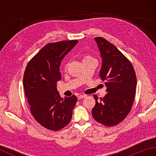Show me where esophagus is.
<instances>
[{"label":"esophagus","instance_id":"34e87169","mask_svg":"<svg viewBox=\"0 0 156 156\" xmlns=\"http://www.w3.org/2000/svg\"><path fill=\"white\" fill-rule=\"evenodd\" d=\"M86 97V95H79L78 97V100H80V99H82L83 98H84Z\"/></svg>","mask_w":156,"mask_h":156}]
</instances>
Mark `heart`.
<instances>
[{"mask_svg": "<svg viewBox=\"0 0 156 156\" xmlns=\"http://www.w3.org/2000/svg\"><path fill=\"white\" fill-rule=\"evenodd\" d=\"M90 58H92L90 57V56H86V57L84 58V59H90Z\"/></svg>", "mask_w": 156, "mask_h": 156, "instance_id": "b5f03b06", "label": "heart"}]
</instances>
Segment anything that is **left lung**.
Segmentation results:
<instances>
[{"instance_id": "8db88e82", "label": "left lung", "mask_w": 156, "mask_h": 156, "mask_svg": "<svg viewBox=\"0 0 156 156\" xmlns=\"http://www.w3.org/2000/svg\"><path fill=\"white\" fill-rule=\"evenodd\" d=\"M102 66L99 75L105 80L107 94L98 100L92 110L93 118L100 123L112 127L123 121L130 112L135 96L137 78L129 59L110 42L95 37Z\"/></svg>"}]
</instances>
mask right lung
Listing matches in <instances>:
<instances>
[{
  "label": "right lung",
  "instance_id": "right-lung-1",
  "mask_svg": "<svg viewBox=\"0 0 156 156\" xmlns=\"http://www.w3.org/2000/svg\"><path fill=\"white\" fill-rule=\"evenodd\" d=\"M77 40L51 43L44 46L27 64L23 76L25 96L31 114L43 127L59 131L71 121L77 98H61L57 82L62 78L59 66Z\"/></svg>",
  "mask_w": 156,
  "mask_h": 156
}]
</instances>
